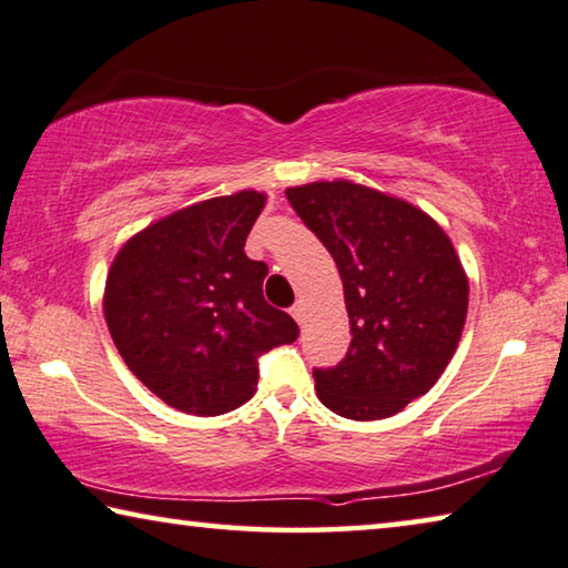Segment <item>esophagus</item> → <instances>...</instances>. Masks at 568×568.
<instances>
[{
  "instance_id": "1",
  "label": "esophagus",
  "mask_w": 568,
  "mask_h": 568,
  "mask_svg": "<svg viewBox=\"0 0 568 568\" xmlns=\"http://www.w3.org/2000/svg\"><path fill=\"white\" fill-rule=\"evenodd\" d=\"M290 314H292V317L296 320V322H304V304L302 302H296L294 306H292V310H290Z\"/></svg>"
}]
</instances>
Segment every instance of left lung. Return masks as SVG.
<instances>
[{
  "mask_svg": "<svg viewBox=\"0 0 568 568\" xmlns=\"http://www.w3.org/2000/svg\"><path fill=\"white\" fill-rule=\"evenodd\" d=\"M334 258L352 342L314 369L322 405L349 420H383L425 395L458 349L468 274L440 223L405 199L347 179L286 189Z\"/></svg>",
  "mask_w": 568,
  "mask_h": 568,
  "instance_id": "8db88e82",
  "label": "left lung"
}]
</instances>
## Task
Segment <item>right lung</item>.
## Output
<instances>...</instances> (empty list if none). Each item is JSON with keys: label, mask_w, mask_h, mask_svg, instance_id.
<instances>
[{"label": "right lung", "mask_w": 568, "mask_h": 568, "mask_svg": "<svg viewBox=\"0 0 568 568\" xmlns=\"http://www.w3.org/2000/svg\"><path fill=\"white\" fill-rule=\"evenodd\" d=\"M266 193L239 191L169 213L130 236L102 294L128 369L189 415H223L256 393V357L300 337L264 300L268 266L246 256Z\"/></svg>", "instance_id": "obj_1"}]
</instances>
